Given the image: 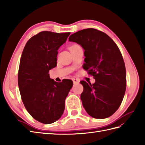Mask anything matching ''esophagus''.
Returning a JSON list of instances; mask_svg holds the SVG:
<instances>
[{"label":"esophagus","instance_id":"34e87169","mask_svg":"<svg viewBox=\"0 0 145 145\" xmlns=\"http://www.w3.org/2000/svg\"><path fill=\"white\" fill-rule=\"evenodd\" d=\"M72 81L74 84H79L80 81L78 79H75V78H72Z\"/></svg>","mask_w":145,"mask_h":145}]
</instances>
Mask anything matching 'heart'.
<instances>
[{
  "mask_svg": "<svg viewBox=\"0 0 145 145\" xmlns=\"http://www.w3.org/2000/svg\"><path fill=\"white\" fill-rule=\"evenodd\" d=\"M78 46V45H77V44H75V45H73L72 46Z\"/></svg>",
  "mask_w": 145,
  "mask_h": 145,
  "instance_id": "b5f03b06",
  "label": "heart"
}]
</instances>
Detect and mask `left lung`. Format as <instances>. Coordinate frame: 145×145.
<instances>
[{"label": "left lung", "mask_w": 145, "mask_h": 145, "mask_svg": "<svg viewBox=\"0 0 145 145\" xmlns=\"http://www.w3.org/2000/svg\"><path fill=\"white\" fill-rule=\"evenodd\" d=\"M69 41L84 50L83 68L95 80L92 84L80 82L84 108L93 118L110 117L120 107L126 90V69L120 50L110 37L94 28L77 31Z\"/></svg>", "instance_id": "8db88e82"}]
</instances>
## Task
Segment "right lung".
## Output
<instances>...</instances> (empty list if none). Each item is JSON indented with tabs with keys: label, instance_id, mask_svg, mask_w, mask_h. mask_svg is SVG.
Here are the masks:
<instances>
[{
	"label": "right lung",
	"instance_id": "right-lung-1",
	"mask_svg": "<svg viewBox=\"0 0 145 145\" xmlns=\"http://www.w3.org/2000/svg\"><path fill=\"white\" fill-rule=\"evenodd\" d=\"M70 33L40 32L27 41L22 52L18 74L22 102L31 116L42 123L61 118L73 85L70 79L54 81L49 74L57 65V50Z\"/></svg>",
	"mask_w": 145,
	"mask_h": 145
}]
</instances>
